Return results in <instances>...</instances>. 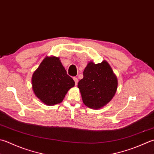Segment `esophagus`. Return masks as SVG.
<instances>
[{
  "label": "esophagus",
  "mask_w": 154,
  "mask_h": 154,
  "mask_svg": "<svg viewBox=\"0 0 154 154\" xmlns=\"http://www.w3.org/2000/svg\"><path fill=\"white\" fill-rule=\"evenodd\" d=\"M73 80L75 81V85H77V83H78V79H77V77H73Z\"/></svg>",
  "instance_id": "1"
}]
</instances>
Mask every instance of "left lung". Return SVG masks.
<instances>
[{"mask_svg": "<svg viewBox=\"0 0 154 154\" xmlns=\"http://www.w3.org/2000/svg\"><path fill=\"white\" fill-rule=\"evenodd\" d=\"M84 104L99 109L112 99L117 89V79L107 61L94 64L89 62L78 83Z\"/></svg>", "mask_w": 154, "mask_h": 154, "instance_id": "obj_1", "label": "left lung"}]
</instances>
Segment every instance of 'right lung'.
<instances>
[{
  "instance_id": "add662e5",
  "label": "right lung",
  "mask_w": 154,
  "mask_h": 154,
  "mask_svg": "<svg viewBox=\"0 0 154 154\" xmlns=\"http://www.w3.org/2000/svg\"><path fill=\"white\" fill-rule=\"evenodd\" d=\"M35 95L43 103L53 105L61 103L75 81L67 75L59 58L47 57L32 77Z\"/></svg>"
}]
</instances>
